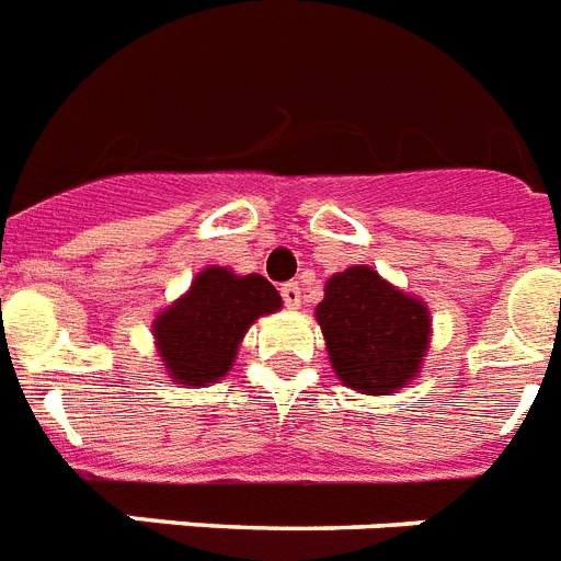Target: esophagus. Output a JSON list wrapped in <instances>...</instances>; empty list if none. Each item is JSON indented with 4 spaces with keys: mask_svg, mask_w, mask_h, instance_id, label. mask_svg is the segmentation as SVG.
<instances>
[{
    "mask_svg": "<svg viewBox=\"0 0 561 561\" xmlns=\"http://www.w3.org/2000/svg\"><path fill=\"white\" fill-rule=\"evenodd\" d=\"M282 302L288 305V308H299L302 305V288H299V282H285L279 288Z\"/></svg>",
    "mask_w": 561,
    "mask_h": 561,
    "instance_id": "obj_1",
    "label": "esophagus"
}]
</instances>
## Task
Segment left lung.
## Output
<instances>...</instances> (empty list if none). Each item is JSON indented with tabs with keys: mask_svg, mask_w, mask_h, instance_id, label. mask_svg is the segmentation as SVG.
I'll use <instances>...</instances> for the list:
<instances>
[{
	"mask_svg": "<svg viewBox=\"0 0 561 561\" xmlns=\"http://www.w3.org/2000/svg\"><path fill=\"white\" fill-rule=\"evenodd\" d=\"M317 319L336 376L368 397H388L408 385L431 336L425 305L365 265L328 279Z\"/></svg>",
	"mask_w": 561,
	"mask_h": 561,
	"instance_id": "left-lung-1",
	"label": "left lung"
}]
</instances>
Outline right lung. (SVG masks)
I'll use <instances>...</instances> for the list:
<instances>
[{
  "instance_id": "add662e5",
  "label": "right lung",
  "mask_w": 561,
  "mask_h": 561,
  "mask_svg": "<svg viewBox=\"0 0 561 561\" xmlns=\"http://www.w3.org/2000/svg\"><path fill=\"white\" fill-rule=\"evenodd\" d=\"M279 308V290L259 273L202 271L191 290L153 322V336L173 382L193 388L216 382L237 359L239 342L253 319Z\"/></svg>"
}]
</instances>
